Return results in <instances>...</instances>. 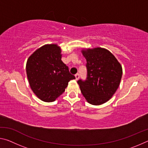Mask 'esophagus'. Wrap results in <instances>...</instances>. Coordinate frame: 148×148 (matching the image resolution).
Returning a JSON list of instances; mask_svg holds the SVG:
<instances>
[{"instance_id":"1","label":"esophagus","mask_w":148,"mask_h":148,"mask_svg":"<svg viewBox=\"0 0 148 148\" xmlns=\"http://www.w3.org/2000/svg\"><path fill=\"white\" fill-rule=\"evenodd\" d=\"M75 77H76V79H78L79 77V74L77 73L76 75H75Z\"/></svg>"}]
</instances>
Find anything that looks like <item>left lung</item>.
I'll list each match as a JSON object with an SVG mask.
<instances>
[{
	"label": "left lung",
	"instance_id": "obj_1",
	"mask_svg": "<svg viewBox=\"0 0 148 148\" xmlns=\"http://www.w3.org/2000/svg\"><path fill=\"white\" fill-rule=\"evenodd\" d=\"M86 59L87 78L79 79L82 95L92 105L104 104L117 91L122 77V67L111 52L102 47L82 50Z\"/></svg>",
	"mask_w": 148,
	"mask_h": 148
}]
</instances>
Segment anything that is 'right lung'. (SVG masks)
Wrapping results in <instances>:
<instances>
[{
  "mask_svg": "<svg viewBox=\"0 0 148 148\" xmlns=\"http://www.w3.org/2000/svg\"><path fill=\"white\" fill-rule=\"evenodd\" d=\"M57 44H46L36 49L27 60L26 72L32 91L42 101L53 102L62 94L69 82L76 78L61 61Z\"/></svg>",
  "mask_w": 148,
  "mask_h": 148,
  "instance_id": "1",
  "label": "right lung"
}]
</instances>
